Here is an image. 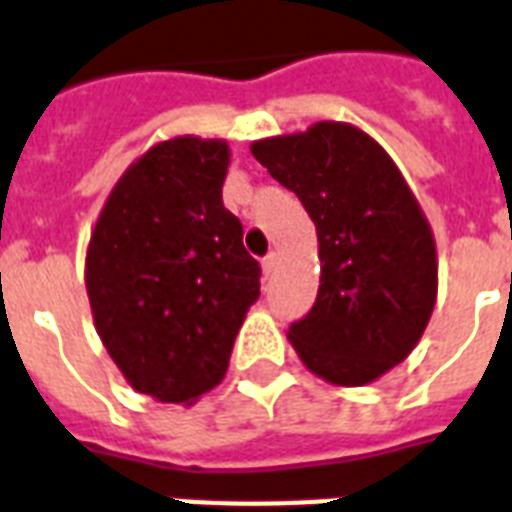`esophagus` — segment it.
Returning <instances> with one entry per match:
<instances>
[{"label": "esophagus", "mask_w": 512, "mask_h": 512, "mask_svg": "<svg viewBox=\"0 0 512 512\" xmlns=\"http://www.w3.org/2000/svg\"><path fill=\"white\" fill-rule=\"evenodd\" d=\"M275 267H278V256H275V253H270L267 259L261 261V270H264V275H272V272H275Z\"/></svg>", "instance_id": "esophagus-1"}]
</instances>
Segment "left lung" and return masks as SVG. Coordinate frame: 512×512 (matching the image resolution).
Listing matches in <instances>:
<instances>
[{
  "mask_svg": "<svg viewBox=\"0 0 512 512\" xmlns=\"http://www.w3.org/2000/svg\"><path fill=\"white\" fill-rule=\"evenodd\" d=\"M251 153L297 194L318 234V297L288 326V343L326 383L367 386L410 356L432 318V226L394 159L359 126L318 121L256 140Z\"/></svg>",
  "mask_w": 512,
  "mask_h": 512,
  "instance_id": "obj_1",
  "label": "left lung"
}]
</instances>
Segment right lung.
Masks as SVG:
<instances>
[{
	"instance_id": "1",
	"label": "right lung",
	"mask_w": 512,
	"mask_h": 512,
	"mask_svg": "<svg viewBox=\"0 0 512 512\" xmlns=\"http://www.w3.org/2000/svg\"><path fill=\"white\" fill-rule=\"evenodd\" d=\"M226 140L156 142L110 191L86 251L96 334L126 383L191 405L226 375L259 261L224 207Z\"/></svg>"
}]
</instances>
